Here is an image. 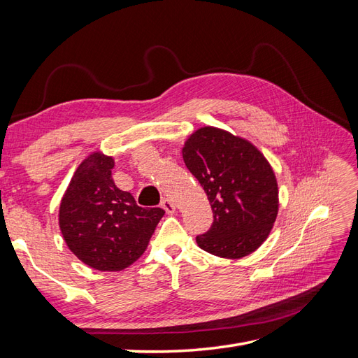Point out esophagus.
I'll return each mask as SVG.
<instances>
[{
    "mask_svg": "<svg viewBox=\"0 0 358 358\" xmlns=\"http://www.w3.org/2000/svg\"><path fill=\"white\" fill-rule=\"evenodd\" d=\"M161 208L164 209L167 213H175L176 212V208L175 204H173V201L170 199H164L161 201Z\"/></svg>",
    "mask_w": 358,
    "mask_h": 358,
    "instance_id": "1",
    "label": "esophagus"
}]
</instances>
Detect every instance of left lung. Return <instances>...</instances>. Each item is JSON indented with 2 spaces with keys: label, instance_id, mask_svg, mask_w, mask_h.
<instances>
[{
  "label": "left lung",
  "instance_id": "left-lung-1",
  "mask_svg": "<svg viewBox=\"0 0 358 358\" xmlns=\"http://www.w3.org/2000/svg\"><path fill=\"white\" fill-rule=\"evenodd\" d=\"M182 157L213 212L210 229L196 237L197 245L222 258L254 252L278 215V183L263 154L245 138L203 127L187 140Z\"/></svg>",
  "mask_w": 358,
  "mask_h": 358
}]
</instances>
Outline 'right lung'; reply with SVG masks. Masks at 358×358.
<instances>
[{
    "instance_id": "right-lung-1",
    "label": "right lung",
    "mask_w": 358,
    "mask_h": 358,
    "mask_svg": "<svg viewBox=\"0 0 358 358\" xmlns=\"http://www.w3.org/2000/svg\"><path fill=\"white\" fill-rule=\"evenodd\" d=\"M113 158L94 152L76 170L59 206V229L82 263L103 272L133 264L164 215L140 208L112 179Z\"/></svg>"
}]
</instances>
